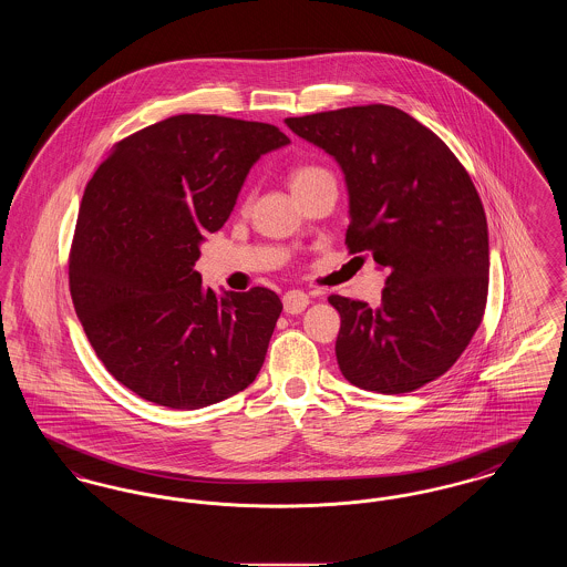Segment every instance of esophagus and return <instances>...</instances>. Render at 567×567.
Instances as JSON below:
<instances>
[{
  "label": "esophagus",
  "mask_w": 567,
  "mask_h": 567,
  "mask_svg": "<svg viewBox=\"0 0 567 567\" xmlns=\"http://www.w3.org/2000/svg\"><path fill=\"white\" fill-rule=\"evenodd\" d=\"M310 303V297L306 296L303 291H289L282 297V306H285V312L287 315H299L308 308Z\"/></svg>",
  "instance_id": "1"
}]
</instances>
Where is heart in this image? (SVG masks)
Returning <instances> with one entry per match:
<instances>
[{"label": "heart", "mask_w": 567, "mask_h": 567, "mask_svg": "<svg viewBox=\"0 0 567 567\" xmlns=\"http://www.w3.org/2000/svg\"><path fill=\"white\" fill-rule=\"evenodd\" d=\"M321 176H327V172H324L323 167H317V165H297V167L291 169V174H289V187L296 193V190L303 189L306 185L315 183V181L321 178Z\"/></svg>", "instance_id": "obj_1"}]
</instances>
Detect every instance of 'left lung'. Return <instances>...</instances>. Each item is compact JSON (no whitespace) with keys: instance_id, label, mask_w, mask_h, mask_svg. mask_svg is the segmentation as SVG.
<instances>
[{"instance_id":"1","label":"left lung","mask_w":567,"mask_h":567,"mask_svg":"<svg viewBox=\"0 0 567 567\" xmlns=\"http://www.w3.org/2000/svg\"><path fill=\"white\" fill-rule=\"evenodd\" d=\"M285 123L338 163L349 193L347 244L386 271L378 308L329 297L342 319V374L386 395L442 377L485 315L488 231L472 178L437 135L393 106Z\"/></svg>"}]
</instances>
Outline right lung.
<instances>
[{
	"label": "right lung",
	"mask_w": 567,
	"mask_h": 567,
	"mask_svg": "<svg viewBox=\"0 0 567 567\" xmlns=\"http://www.w3.org/2000/svg\"><path fill=\"white\" fill-rule=\"evenodd\" d=\"M291 140L268 123L178 114L112 146L82 195L70 291L110 374L135 395L197 410L264 365L278 296L204 287L195 261L250 167Z\"/></svg>",
	"instance_id": "add662e5"
}]
</instances>
